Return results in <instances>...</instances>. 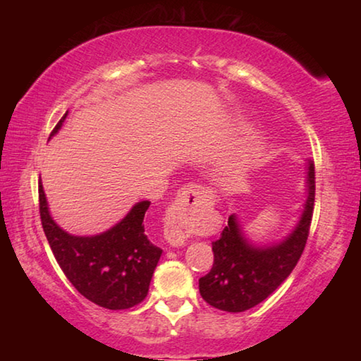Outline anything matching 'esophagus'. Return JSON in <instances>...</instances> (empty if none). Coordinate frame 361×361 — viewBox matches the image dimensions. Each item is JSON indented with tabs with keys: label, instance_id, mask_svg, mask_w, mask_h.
Instances as JSON below:
<instances>
[{
	"label": "esophagus",
	"instance_id": "esophagus-1",
	"mask_svg": "<svg viewBox=\"0 0 361 361\" xmlns=\"http://www.w3.org/2000/svg\"><path fill=\"white\" fill-rule=\"evenodd\" d=\"M200 199H212V192L199 185H188L176 192L173 204L164 218V235L172 247H183L186 243L189 232L186 215Z\"/></svg>",
	"mask_w": 361,
	"mask_h": 361
}]
</instances>
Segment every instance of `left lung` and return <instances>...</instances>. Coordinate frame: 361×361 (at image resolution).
Segmentation results:
<instances>
[{"instance_id":"obj_1","label":"left lung","mask_w":361,"mask_h":361,"mask_svg":"<svg viewBox=\"0 0 361 361\" xmlns=\"http://www.w3.org/2000/svg\"><path fill=\"white\" fill-rule=\"evenodd\" d=\"M307 199L296 228L282 242L256 247L247 240L235 215H231L221 237L212 243L213 267L199 279L207 302L226 312H243L272 295L298 264L309 237L315 202V167L309 161Z\"/></svg>"}]
</instances>
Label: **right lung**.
Returning a JSON list of instances; mask_svg holds the SVG:
<instances>
[{
    "instance_id": "add662e5",
    "label": "right lung",
    "mask_w": 361,
    "mask_h": 361,
    "mask_svg": "<svg viewBox=\"0 0 361 361\" xmlns=\"http://www.w3.org/2000/svg\"><path fill=\"white\" fill-rule=\"evenodd\" d=\"M65 118L66 114L51 137L59 132ZM38 191L42 229L71 285L89 301L105 309H129L142 302L162 255V250L145 234L143 219L149 200L133 205L111 229L82 237L68 234L54 221L41 181Z\"/></svg>"
}]
</instances>
